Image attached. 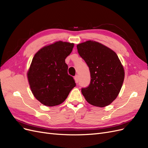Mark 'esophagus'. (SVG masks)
Wrapping results in <instances>:
<instances>
[{
    "instance_id": "34e87169",
    "label": "esophagus",
    "mask_w": 148,
    "mask_h": 148,
    "mask_svg": "<svg viewBox=\"0 0 148 148\" xmlns=\"http://www.w3.org/2000/svg\"><path fill=\"white\" fill-rule=\"evenodd\" d=\"M74 79H75V83H78V82H79V75H75L74 76Z\"/></svg>"
}]
</instances>
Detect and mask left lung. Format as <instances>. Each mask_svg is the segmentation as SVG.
I'll use <instances>...</instances> for the list:
<instances>
[{"label": "left lung", "mask_w": 148, "mask_h": 148, "mask_svg": "<svg viewBox=\"0 0 148 148\" xmlns=\"http://www.w3.org/2000/svg\"><path fill=\"white\" fill-rule=\"evenodd\" d=\"M78 53L85 61L90 73V84L81 88L87 102L103 107L119 95L125 72L117 54L111 49L94 41L77 45Z\"/></svg>", "instance_id": "obj_1"}]
</instances>
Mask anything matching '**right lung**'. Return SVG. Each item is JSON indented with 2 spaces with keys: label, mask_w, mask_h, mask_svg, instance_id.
Returning a JSON list of instances; mask_svg holds the SVG:
<instances>
[{
  "label": "right lung",
  "mask_w": 148,
  "mask_h": 148,
  "mask_svg": "<svg viewBox=\"0 0 148 148\" xmlns=\"http://www.w3.org/2000/svg\"><path fill=\"white\" fill-rule=\"evenodd\" d=\"M73 47V43L60 41L45 46L33 57L28 79L33 95L42 104H61L76 85L65 62Z\"/></svg>",
  "instance_id": "right-lung-1"
}]
</instances>
